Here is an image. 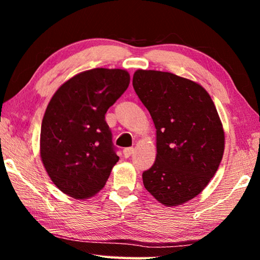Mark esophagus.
Segmentation results:
<instances>
[{
    "label": "esophagus",
    "instance_id": "esophagus-1",
    "mask_svg": "<svg viewBox=\"0 0 260 260\" xmlns=\"http://www.w3.org/2000/svg\"><path fill=\"white\" fill-rule=\"evenodd\" d=\"M124 156L126 157V158H128V157H131L132 156V153L134 152V148H125L124 149Z\"/></svg>",
    "mask_w": 260,
    "mask_h": 260
}]
</instances>
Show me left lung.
Segmentation results:
<instances>
[{
	"label": "left lung",
	"mask_w": 260,
	"mask_h": 260,
	"mask_svg": "<svg viewBox=\"0 0 260 260\" xmlns=\"http://www.w3.org/2000/svg\"><path fill=\"white\" fill-rule=\"evenodd\" d=\"M133 87L157 134V157L142 174L147 190L166 206L199 195L217 172L225 133L203 87L170 72L138 70Z\"/></svg>",
	"instance_id": "left-lung-1"
}]
</instances>
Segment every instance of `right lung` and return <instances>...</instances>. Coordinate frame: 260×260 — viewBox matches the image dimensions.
I'll list each match as a JSON object with an SVG mask.
<instances>
[{
	"label": "right lung",
	"instance_id": "obj_1",
	"mask_svg": "<svg viewBox=\"0 0 260 260\" xmlns=\"http://www.w3.org/2000/svg\"><path fill=\"white\" fill-rule=\"evenodd\" d=\"M128 85L125 70L93 69L63 83L50 100L41 125V159L67 195L88 199L107 183L119 157L105 113Z\"/></svg>",
	"mask_w": 260,
	"mask_h": 260
}]
</instances>
